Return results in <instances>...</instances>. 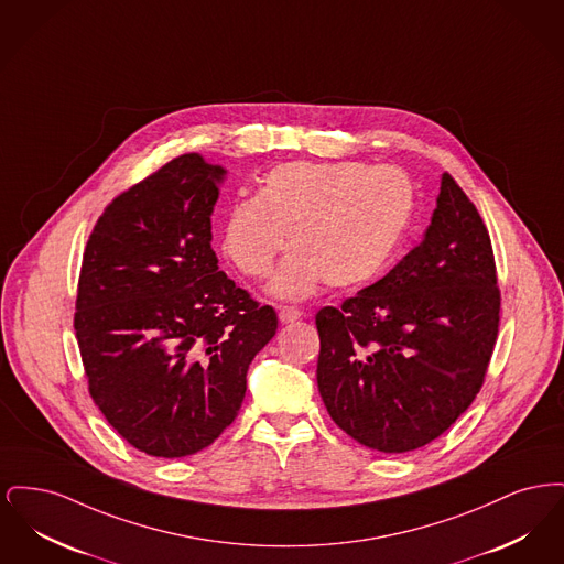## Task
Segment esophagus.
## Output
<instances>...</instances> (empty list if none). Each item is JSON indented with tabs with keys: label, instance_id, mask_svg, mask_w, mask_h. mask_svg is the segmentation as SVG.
Segmentation results:
<instances>
[{
	"label": "esophagus",
	"instance_id": "34e87169",
	"mask_svg": "<svg viewBox=\"0 0 564 564\" xmlns=\"http://www.w3.org/2000/svg\"><path fill=\"white\" fill-rule=\"evenodd\" d=\"M302 317V311L295 306H279V319L281 323H294Z\"/></svg>",
	"mask_w": 564,
	"mask_h": 564
}]
</instances>
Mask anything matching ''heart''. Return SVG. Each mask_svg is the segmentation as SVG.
I'll return each mask as SVG.
<instances>
[{
  "instance_id": "b5f03b06",
  "label": "heart",
  "mask_w": 564,
  "mask_h": 564,
  "mask_svg": "<svg viewBox=\"0 0 564 564\" xmlns=\"http://www.w3.org/2000/svg\"><path fill=\"white\" fill-rule=\"evenodd\" d=\"M414 189L395 166L366 162H285L239 196L221 224L224 258L249 279L269 274L288 245L294 251L270 281V294L297 300L323 281L355 288L375 279L402 239Z\"/></svg>"
}]
</instances>
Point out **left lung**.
<instances>
[{
  "label": "left lung",
  "instance_id": "1",
  "mask_svg": "<svg viewBox=\"0 0 564 564\" xmlns=\"http://www.w3.org/2000/svg\"><path fill=\"white\" fill-rule=\"evenodd\" d=\"M499 311L488 230L444 173L421 245L375 285L315 317L317 384L332 421L372 451L423 448L480 393Z\"/></svg>",
  "mask_w": 564,
  "mask_h": 564
}]
</instances>
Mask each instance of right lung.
<instances>
[{
  "instance_id": "obj_1",
  "label": "right lung",
  "mask_w": 564,
  "mask_h": 564,
  "mask_svg": "<svg viewBox=\"0 0 564 564\" xmlns=\"http://www.w3.org/2000/svg\"><path fill=\"white\" fill-rule=\"evenodd\" d=\"M226 171L177 156L118 194L82 258L74 327L93 402L137 451L194 455L239 414L276 332L217 269L212 214Z\"/></svg>"
}]
</instances>
